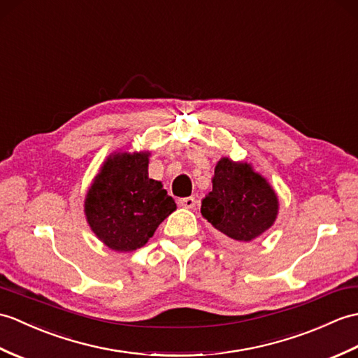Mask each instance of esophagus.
<instances>
[{
	"label": "esophagus",
	"instance_id": "34e87169",
	"mask_svg": "<svg viewBox=\"0 0 358 358\" xmlns=\"http://www.w3.org/2000/svg\"><path fill=\"white\" fill-rule=\"evenodd\" d=\"M196 204L195 196H186V198H180L178 199V206L185 207V209H194Z\"/></svg>",
	"mask_w": 358,
	"mask_h": 358
}]
</instances>
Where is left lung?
Segmentation results:
<instances>
[{
	"instance_id": "8db88e82",
	"label": "left lung",
	"mask_w": 358,
	"mask_h": 358,
	"mask_svg": "<svg viewBox=\"0 0 358 358\" xmlns=\"http://www.w3.org/2000/svg\"><path fill=\"white\" fill-rule=\"evenodd\" d=\"M212 182L201 215L222 235L235 243H250L271 227L278 215V198L250 164L221 159Z\"/></svg>"
}]
</instances>
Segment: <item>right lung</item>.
Instances as JSON below:
<instances>
[{
    "mask_svg": "<svg viewBox=\"0 0 358 358\" xmlns=\"http://www.w3.org/2000/svg\"><path fill=\"white\" fill-rule=\"evenodd\" d=\"M176 209L162 182L148 177V154L110 157L85 201L91 229L115 252L143 247Z\"/></svg>",
    "mask_w": 358,
    "mask_h": 358,
    "instance_id": "add662e5",
    "label": "right lung"
}]
</instances>
